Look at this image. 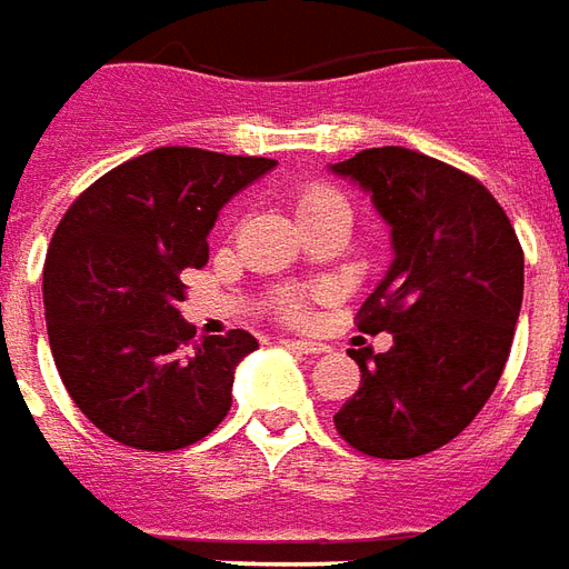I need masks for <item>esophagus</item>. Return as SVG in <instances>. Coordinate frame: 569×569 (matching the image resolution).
<instances>
[{
    "instance_id": "obj_1",
    "label": "esophagus",
    "mask_w": 569,
    "mask_h": 569,
    "mask_svg": "<svg viewBox=\"0 0 569 569\" xmlns=\"http://www.w3.org/2000/svg\"><path fill=\"white\" fill-rule=\"evenodd\" d=\"M288 346L297 349V352H306V356H321V352H328L330 349L328 342H318V340H288Z\"/></svg>"
}]
</instances>
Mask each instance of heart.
I'll return each instance as SVG.
<instances>
[{
  "instance_id": "heart-1",
  "label": "heart",
  "mask_w": 569,
  "mask_h": 569,
  "mask_svg": "<svg viewBox=\"0 0 569 569\" xmlns=\"http://www.w3.org/2000/svg\"><path fill=\"white\" fill-rule=\"evenodd\" d=\"M349 211V201L342 196L340 189L330 187V183H306L300 189V196H297V213H300V220H309V217H318V213H328V211ZM276 309L281 316L288 318V321H297V318H303L306 312V297L297 291H284L278 293Z\"/></svg>"
}]
</instances>
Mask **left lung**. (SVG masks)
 Instances as JSON below:
<instances>
[{
  "label": "left lung",
  "instance_id": "8db88e82",
  "mask_svg": "<svg viewBox=\"0 0 569 569\" xmlns=\"http://www.w3.org/2000/svg\"><path fill=\"white\" fill-rule=\"evenodd\" d=\"M392 227L395 260L358 309V330L392 349H349L358 392L333 426L380 459H413L453 441L497 389L523 297V251L490 189L405 147L361 149L333 164Z\"/></svg>",
  "mask_w": 569,
  "mask_h": 569
}]
</instances>
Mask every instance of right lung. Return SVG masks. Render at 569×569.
Wrapping results in <instances>:
<instances>
[{
    "mask_svg": "<svg viewBox=\"0 0 569 569\" xmlns=\"http://www.w3.org/2000/svg\"><path fill=\"white\" fill-rule=\"evenodd\" d=\"M276 159L159 147L112 168L72 201L48 244L46 321L67 392L112 441L180 450L232 407L248 330L196 340L180 316L183 269L208 263V232Z\"/></svg>",
    "mask_w": 569,
    "mask_h": 569,
    "instance_id": "right-lung-1",
    "label": "right lung"
}]
</instances>
